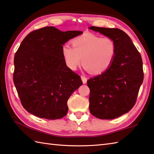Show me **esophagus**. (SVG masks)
Masks as SVG:
<instances>
[{"label": "esophagus", "instance_id": "esophagus-1", "mask_svg": "<svg viewBox=\"0 0 154 154\" xmlns=\"http://www.w3.org/2000/svg\"><path fill=\"white\" fill-rule=\"evenodd\" d=\"M81 79L82 80L83 84H86L87 82V78L84 76H81Z\"/></svg>", "mask_w": 154, "mask_h": 154}]
</instances>
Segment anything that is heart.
Returning <instances> with one entry per match:
<instances>
[{
	"mask_svg": "<svg viewBox=\"0 0 154 154\" xmlns=\"http://www.w3.org/2000/svg\"><path fill=\"white\" fill-rule=\"evenodd\" d=\"M72 46L65 45L62 48L67 66L74 70L82 61L92 74H101L107 70L116 54V46L111 38L91 33L75 38L72 40Z\"/></svg>",
	"mask_w": 154,
	"mask_h": 154,
	"instance_id": "b5f03b06",
	"label": "heart"
}]
</instances>
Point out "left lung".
<instances>
[{
	"instance_id": "1",
	"label": "left lung",
	"mask_w": 154,
	"mask_h": 154,
	"mask_svg": "<svg viewBox=\"0 0 154 154\" xmlns=\"http://www.w3.org/2000/svg\"><path fill=\"white\" fill-rule=\"evenodd\" d=\"M89 29L111 38L116 46L110 66L87 81L90 113L99 119L111 120L128 112L136 103L143 80L142 60L123 30L96 26Z\"/></svg>"
}]
</instances>
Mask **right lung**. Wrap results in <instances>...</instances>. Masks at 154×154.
Returning <instances> with one entry per match:
<instances>
[{
    "label": "right lung",
    "instance_id": "1",
    "mask_svg": "<svg viewBox=\"0 0 154 154\" xmlns=\"http://www.w3.org/2000/svg\"><path fill=\"white\" fill-rule=\"evenodd\" d=\"M82 33L46 26L24 38L14 55L13 81L27 112L48 120L67 114L68 100L82 82L66 64L62 48Z\"/></svg>",
    "mask_w": 154,
    "mask_h": 154
}]
</instances>
